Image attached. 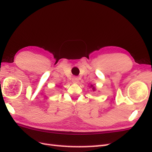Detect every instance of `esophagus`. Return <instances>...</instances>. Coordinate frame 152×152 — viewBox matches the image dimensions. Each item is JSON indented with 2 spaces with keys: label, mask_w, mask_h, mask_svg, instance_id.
Wrapping results in <instances>:
<instances>
[{
  "label": "esophagus",
  "mask_w": 152,
  "mask_h": 152,
  "mask_svg": "<svg viewBox=\"0 0 152 152\" xmlns=\"http://www.w3.org/2000/svg\"><path fill=\"white\" fill-rule=\"evenodd\" d=\"M72 81L73 83H77L79 82V78L77 77H73L72 79Z\"/></svg>",
  "instance_id": "obj_1"
}]
</instances>
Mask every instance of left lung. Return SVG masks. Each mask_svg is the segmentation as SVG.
I'll list each match as a JSON object with an SVG mask.
<instances>
[{
  "label": "left lung",
  "mask_w": 152,
  "mask_h": 152,
  "mask_svg": "<svg viewBox=\"0 0 152 152\" xmlns=\"http://www.w3.org/2000/svg\"><path fill=\"white\" fill-rule=\"evenodd\" d=\"M91 87H93V86H92V85H91ZM92 89H93V90H94V91L95 90V88H94V87H93V88H92Z\"/></svg>",
  "instance_id": "8db88e82"
}]
</instances>
